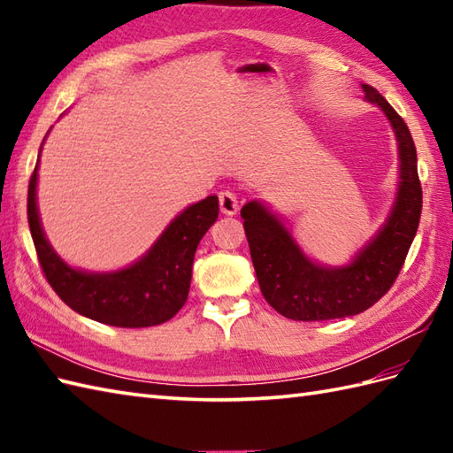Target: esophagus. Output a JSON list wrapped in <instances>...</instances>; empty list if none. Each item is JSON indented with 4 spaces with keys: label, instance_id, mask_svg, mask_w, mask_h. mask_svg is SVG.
<instances>
[{
    "label": "esophagus",
    "instance_id": "34e87169",
    "mask_svg": "<svg viewBox=\"0 0 453 453\" xmlns=\"http://www.w3.org/2000/svg\"><path fill=\"white\" fill-rule=\"evenodd\" d=\"M218 200H219L221 214H226V216L237 214V210H239V198L234 195V192H229V190L219 192Z\"/></svg>",
    "mask_w": 453,
    "mask_h": 453
}]
</instances>
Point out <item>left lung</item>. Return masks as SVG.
<instances>
[{
  "mask_svg": "<svg viewBox=\"0 0 453 453\" xmlns=\"http://www.w3.org/2000/svg\"><path fill=\"white\" fill-rule=\"evenodd\" d=\"M362 89L365 99L386 112L395 132L401 182L388 221L350 265L329 268L313 263L265 204L251 200L242 208L258 286L265 300L288 319L326 321L365 311L395 282L417 235L422 188L415 142L405 120L378 91L370 85Z\"/></svg>",
  "mask_w": 453,
  "mask_h": 453,
  "instance_id": "1",
  "label": "left lung"
}]
</instances>
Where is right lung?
Wrapping results in <instances>:
<instances>
[{
  "instance_id": "1",
  "label": "right lung",
  "mask_w": 453,
  "mask_h": 453,
  "mask_svg": "<svg viewBox=\"0 0 453 453\" xmlns=\"http://www.w3.org/2000/svg\"><path fill=\"white\" fill-rule=\"evenodd\" d=\"M36 173L28 180L27 218L38 263L60 300L83 317L112 326H153L169 321L187 302L200 239L218 219V196H208L171 221L138 263L117 273H83L65 265L48 243L36 210Z\"/></svg>"
}]
</instances>
